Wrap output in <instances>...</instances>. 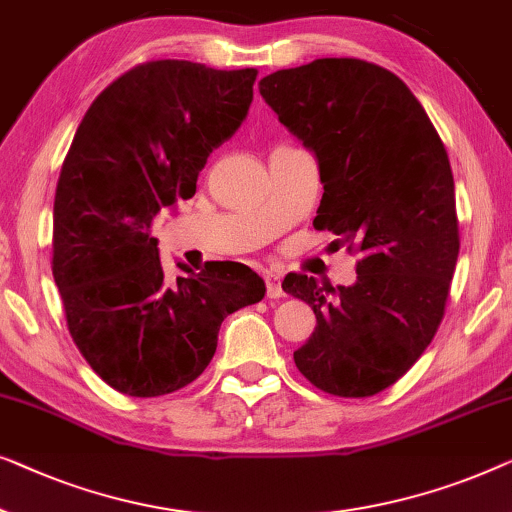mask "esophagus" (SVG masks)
I'll return each instance as SVG.
<instances>
[{"mask_svg":"<svg viewBox=\"0 0 512 512\" xmlns=\"http://www.w3.org/2000/svg\"><path fill=\"white\" fill-rule=\"evenodd\" d=\"M264 280H266V297L269 299L283 297V287H280L278 273H264Z\"/></svg>","mask_w":512,"mask_h":512,"instance_id":"34e87169","label":"esophagus"}]
</instances>
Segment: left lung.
Wrapping results in <instances>:
<instances>
[{
    "instance_id": "8db88e82",
    "label": "left lung",
    "mask_w": 512,
    "mask_h": 512,
    "mask_svg": "<svg viewBox=\"0 0 512 512\" xmlns=\"http://www.w3.org/2000/svg\"><path fill=\"white\" fill-rule=\"evenodd\" d=\"M259 95L318 157L325 194L313 227L362 255L350 287L285 276L283 290L318 320L294 364L322 392L373 397L420 359L443 320L459 255L448 153L408 85L373 62L280 69Z\"/></svg>"
}]
</instances>
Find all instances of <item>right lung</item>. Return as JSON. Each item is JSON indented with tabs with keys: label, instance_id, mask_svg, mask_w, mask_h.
<instances>
[{
	"label": "right lung",
	"instance_id": "obj_1",
	"mask_svg": "<svg viewBox=\"0 0 512 512\" xmlns=\"http://www.w3.org/2000/svg\"><path fill=\"white\" fill-rule=\"evenodd\" d=\"M257 69L187 60L129 69L99 95L64 157L53 208V278L92 371L129 397L197 380L229 313L262 301L246 264L164 276L150 234L162 208L197 192L208 155L241 127Z\"/></svg>",
	"mask_w": 512,
	"mask_h": 512
}]
</instances>
